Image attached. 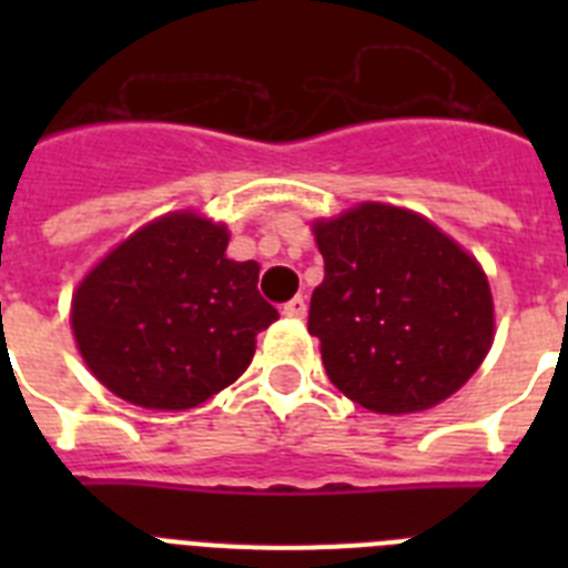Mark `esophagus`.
Segmentation results:
<instances>
[{
	"label": "esophagus",
	"instance_id": "esophagus-1",
	"mask_svg": "<svg viewBox=\"0 0 568 568\" xmlns=\"http://www.w3.org/2000/svg\"><path fill=\"white\" fill-rule=\"evenodd\" d=\"M281 313L287 315V318H304V315H307V298H304V295H295L293 301H287V304H284V310H281Z\"/></svg>",
	"mask_w": 568,
	"mask_h": 568
}]
</instances>
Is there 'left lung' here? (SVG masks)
Here are the masks:
<instances>
[{
    "instance_id": "1",
    "label": "left lung",
    "mask_w": 568,
    "mask_h": 568,
    "mask_svg": "<svg viewBox=\"0 0 568 568\" xmlns=\"http://www.w3.org/2000/svg\"><path fill=\"white\" fill-rule=\"evenodd\" d=\"M324 281L310 301L329 381L369 413H424L489 355L495 301L480 261L415 210L361 202L315 219Z\"/></svg>"
}]
</instances>
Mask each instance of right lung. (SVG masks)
Returning <instances> with one entry per match:
<instances>
[{"label": "right lung", "mask_w": 568, "mask_h": 568, "mask_svg": "<svg viewBox=\"0 0 568 568\" xmlns=\"http://www.w3.org/2000/svg\"><path fill=\"white\" fill-rule=\"evenodd\" d=\"M230 230L175 210L130 233L84 273L73 341L93 378L142 409L184 413L233 384L255 335L278 321L258 261L227 258Z\"/></svg>", "instance_id": "1"}]
</instances>
